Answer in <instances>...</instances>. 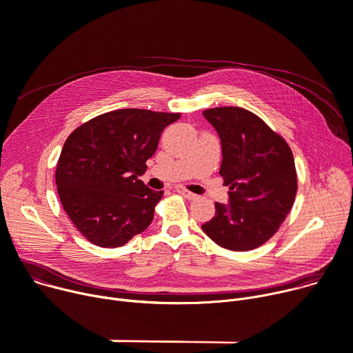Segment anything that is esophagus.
Segmentation results:
<instances>
[{
	"instance_id": "34e87169",
	"label": "esophagus",
	"mask_w": 353,
	"mask_h": 353,
	"mask_svg": "<svg viewBox=\"0 0 353 353\" xmlns=\"http://www.w3.org/2000/svg\"><path fill=\"white\" fill-rule=\"evenodd\" d=\"M176 191H177L179 194H181L184 199H187V200H196V199H197V196H196L194 193H191V191H188V190L184 188V187H177Z\"/></svg>"
}]
</instances>
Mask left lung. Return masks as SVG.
<instances>
[{"instance_id": "left-lung-1", "label": "left lung", "mask_w": 353, "mask_h": 353, "mask_svg": "<svg viewBox=\"0 0 353 353\" xmlns=\"http://www.w3.org/2000/svg\"><path fill=\"white\" fill-rule=\"evenodd\" d=\"M203 114L221 138L219 174L230 185V203H215V215L201 228L225 249L259 248L279 231L294 204L293 152L263 119L245 108L218 107Z\"/></svg>"}]
</instances>
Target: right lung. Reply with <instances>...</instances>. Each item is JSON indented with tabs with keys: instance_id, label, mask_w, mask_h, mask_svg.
Wrapping results in <instances>:
<instances>
[{
	"instance_id": "add662e5",
	"label": "right lung",
	"mask_w": 353,
	"mask_h": 353,
	"mask_svg": "<svg viewBox=\"0 0 353 353\" xmlns=\"http://www.w3.org/2000/svg\"><path fill=\"white\" fill-rule=\"evenodd\" d=\"M180 114L125 108L95 117L69 135L56 166L60 203L91 243L118 248L143 232L163 191L138 176L163 130Z\"/></svg>"
}]
</instances>
